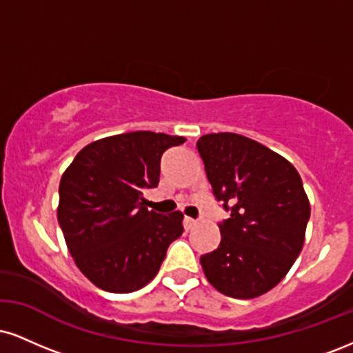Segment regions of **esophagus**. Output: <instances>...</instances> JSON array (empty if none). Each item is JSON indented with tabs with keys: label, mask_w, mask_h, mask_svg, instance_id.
I'll return each instance as SVG.
<instances>
[{
	"label": "esophagus",
	"mask_w": 353,
	"mask_h": 353,
	"mask_svg": "<svg viewBox=\"0 0 353 353\" xmlns=\"http://www.w3.org/2000/svg\"><path fill=\"white\" fill-rule=\"evenodd\" d=\"M196 224H197L196 219H192V217H184V219H182V225H184L185 230L194 229V228H196Z\"/></svg>",
	"instance_id": "34e87169"
}]
</instances>
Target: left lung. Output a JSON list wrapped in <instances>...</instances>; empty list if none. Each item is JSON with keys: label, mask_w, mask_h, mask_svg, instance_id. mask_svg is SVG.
I'll use <instances>...</instances> for the list:
<instances>
[{"label": "left lung", "mask_w": 353, "mask_h": 353, "mask_svg": "<svg viewBox=\"0 0 353 353\" xmlns=\"http://www.w3.org/2000/svg\"><path fill=\"white\" fill-rule=\"evenodd\" d=\"M212 194L229 219L221 244L201 255L208 281L221 294L254 299L285 277L301 254L310 204L297 169L277 152L234 132L197 141Z\"/></svg>", "instance_id": "obj_1"}]
</instances>
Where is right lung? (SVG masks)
Here are the masks:
<instances>
[{
    "instance_id": "1",
    "label": "right lung",
    "mask_w": 353,
    "mask_h": 353,
    "mask_svg": "<svg viewBox=\"0 0 353 353\" xmlns=\"http://www.w3.org/2000/svg\"><path fill=\"white\" fill-rule=\"evenodd\" d=\"M184 143L152 131L104 137L81 149L61 177L59 228L76 265L99 289L139 290L184 230L179 210L157 214L143 199L159 184L163 154Z\"/></svg>"
}]
</instances>
